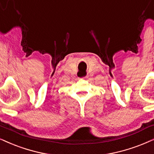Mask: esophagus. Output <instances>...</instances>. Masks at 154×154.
Wrapping results in <instances>:
<instances>
[{
    "instance_id": "1",
    "label": "esophagus",
    "mask_w": 154,
    "mask_h": 154,
    "mask_svg": "<svg viewBox=\"0 0 154 154\" xmlns=\"http://www.w3.org/2000/svg\"><path fill=\"white\" fill-rule=\"evenodd\" d=\"M85 78H86V76H84V77H83V79H85Z\"/></svg>"
}]
</instances>
